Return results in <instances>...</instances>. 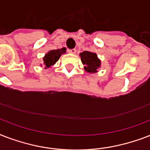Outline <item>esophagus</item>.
Here are the masks:
<instances>
[{
  "mask_svg": "<svg viewBox=\"0 0 150 150\" xmlns=\"http://www.w3.org/2000/svg\"><path fill=\"white\" fill-rule=\"evenodd\" d=\"M68 53H70V54H75V53H76V50H75V49H71V50H69V49H68Z\"/></svg>",
  "mask_w": 150,
  "mask_h": 150,
  "instance_id": "esophagus-1",
  "label": "esophagus"
}]
</instances>
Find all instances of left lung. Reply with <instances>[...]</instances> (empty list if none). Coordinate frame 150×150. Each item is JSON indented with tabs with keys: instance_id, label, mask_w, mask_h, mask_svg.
I'll use <instances>...</instances> for the list:
<instances>
[{
	"instance_id": "8db88e82",
	"label": "left lung",
	"mask_w": 150,
	"mask_h": 150,
	"mask_svg": "<svg viewBox=\"0 0 150 150\" xmlns=\"http://www.w3.org/2000/svg\"><path fill=\"white\" fill-rule=\"evenodd\" d=\"M81 61L84 64V69L86 72L96 73L100 67V60L95 53L89 51H83L80 53Z\"/></svg>"
}]
</instances>
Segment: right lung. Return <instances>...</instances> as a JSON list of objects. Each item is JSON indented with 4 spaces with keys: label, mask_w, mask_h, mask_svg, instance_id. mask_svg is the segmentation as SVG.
Listing matches in <instances>:
<instances>
[{
    "label": "right lung",
    "mask_w": 150,
    "mask_h": 150,
    "mask_svg": "<svg viewBox=\"0 0 150 150\" xmlns=\"http://www.w3.org/2000/svg\"><path fill=\"white\" fill-rule=\"evenodd\" d=\"M66 48L63 47L57 50H52L49 51L47 54H45L43 57V64H45V68H48L55 64L57 61H58L61 54H65Z\"/></svg>",
    "instance_id": "obj_1"
}]
</instances>
